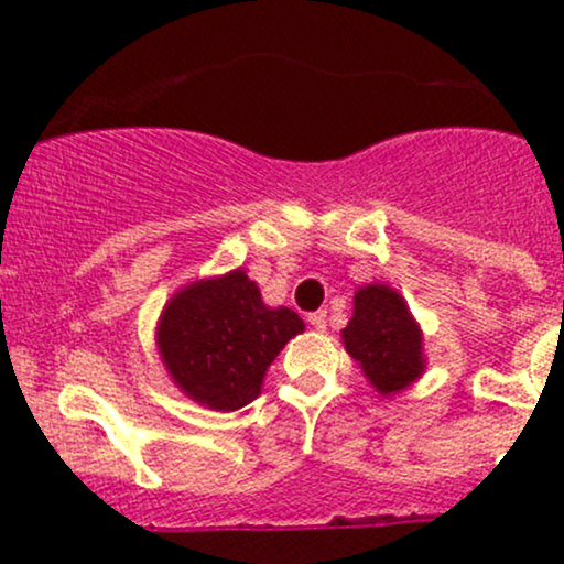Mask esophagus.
<instances>
[{"mask_svg": "<svg viewBox=\"0 0 564 564\" xmlns=\"http://www.w3.org/2000/svg\"><path fill=\"white\" fill-rule=\"evenodd\" d=\"M307 321L315 332H326V310H318V313L307 315Z\"/></svg>", "mask_w": 564, "mask_h": 564, "instance_id": "1", "label": "esophagus"}]
</instances>
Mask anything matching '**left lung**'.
Instances as JSON below:
<instances>
[{
    "instance_id": "8db88e82",
    "label": "left lung",
    "mask_w": 564,
    "mask_h": 564,
    "mask_svg": "<svg viewBox=\"0 0 564 564\" xmlns=\"http://www.w3.org/2000/svg\"><path fill=\"white\" fill-rule=\"evenodd\" d=\"M341 345L381 398L408 390L426 371L424 334L398 289L366 283L352 296Z\"/></svg>"
}]
</instances>
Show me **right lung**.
Masks as SVG:
<instances>
[{"label": "right lung", "mask_w": 564, "mask_h": 564, "mask_svg": "<svg viewBox=\"0 0 564 564\" xmlns=\"http://www.w3.org/2000/svg\"><path fill=\"white\" fill-rule=\"evenodd\" d=\"M304 321L262 302L243 268L177 289L161 310L156 349L180 392L209 411H238L262 394L264 373Z\"/></svg>", "instance_id": "add662e5"}]
</instances>
